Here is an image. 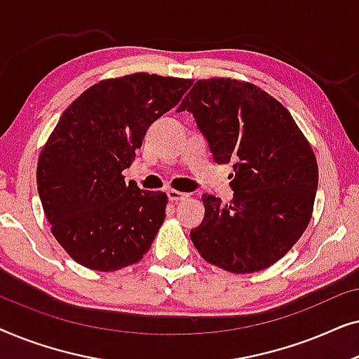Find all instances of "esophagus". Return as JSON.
<instances>
[{"label": "esophagus", "mask_w": 359, "mask_h": 359, "mask_svg": "<svg viewBox=\"0 0 359 359\" xmlns=\"http://www.w3.org/2000/svg\"><path fill=\"white\" fill-rule=\"evenodd\" d=\"M168 199L171 201V203H178V201L188 199V194L181 193V191H176V189H170L168 191Z\"/></svg>", "instance_id": "esophagus-1"}]
</instances>
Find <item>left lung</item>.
I'll use <instances>...</instances> for the list:
<instances>
[{"label":"left lung","mask_w":359,"mask_h":359,"mask_svg":"<svg viewBox=\"0 0 359 359\" xmlns=\"http://www.w3.org/2000/svg\"><path fill=\"white\" fill-rule=\"evenodd\" d=\"M178 111L193 112L217 163L235 161L233 201L203 196L204 219L189 233L194 247L229 273L269 268L312 219L318 166L311 144L291 112L248 81L198 80Z\"/></svg>","instance_id":"obj_1"}]
</instances>
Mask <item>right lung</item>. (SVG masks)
I'll return each instance as SVG.
<instances>
[{"label":"right lung","mask_w":359,"mask_h":359,"mask_svg":"<svg viewBox=\"0 0 359 359\" xmlns=\"http://www.w3.org/2000/svg\"><path fill=\"white\" fill-rule=\"evenodd\" d=\"M191 85L145 72L107 78L63 111L39 155L37 189L53 237L81 266L117 271L149 252L168 196L126 184L122 171Z\"/></svg>","instance_id":"obj_1"}]
</instances>
